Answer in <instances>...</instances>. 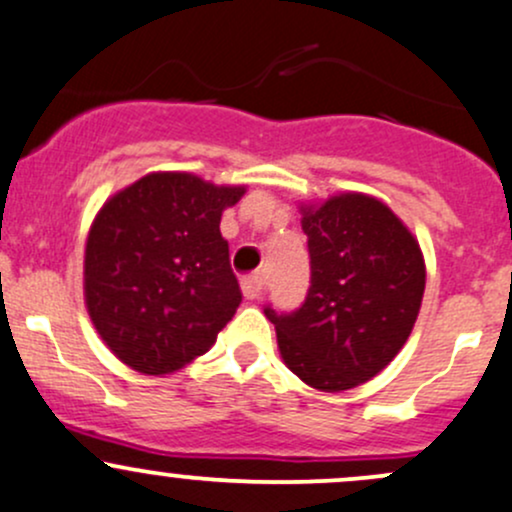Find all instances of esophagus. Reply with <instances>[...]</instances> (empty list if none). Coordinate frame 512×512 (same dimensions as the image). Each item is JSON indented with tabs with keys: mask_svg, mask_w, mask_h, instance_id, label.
<instances>
[{
	"mask_svg": "<svg viewBox=\"0 0 512 512\" xmlns=\"http://www.w3.org/2000/svg\"><path fill=\"white\" fill-rule=\"evenodd\" d=\"M243 296L245 299H250V301H255V299H260L262 294H265V279L260 277V274H252V277H245L243 279Z\"/></svg>",
	"mask_w": 512,
	"mask_h": 512,
	"instance_id": "34e87169",
	"label": "esophagus"
}]
</instances>
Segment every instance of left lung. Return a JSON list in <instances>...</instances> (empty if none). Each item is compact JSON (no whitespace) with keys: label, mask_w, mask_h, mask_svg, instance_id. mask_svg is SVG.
Masks as SVG:
<instances>
[{"label":"left lung","mask_w":512,"mask_h":512,"mask_svg":"<svg viewBox=\"0 0 512 512\" xmlns=\"http://www.w3.org/2000/svg\"><path fill=\"white\" fill-rule=\"evenodd\" d=\"M311 286L301 308L265 316L286 367L318 391L355 389L401 352L425 291L418 240L389 206L367 194L301 206Z\"/></svg>","instance_id":"obj_1"}]
</instances>
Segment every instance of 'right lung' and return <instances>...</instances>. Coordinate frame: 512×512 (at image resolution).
Wrapping results in <instances>:
<instances>
[{
  "mask_svg": "<svg viewBox=\"0 0 512 512\" xmlns=\"http://www.w3.org/2000/svg\"><path fill=\"white\" fill-rule=\"evenodd\" d=\"M245 187L153 172L101 206L84 247V303L104 345L140 374L209 352L243 301L221 216Z\"/></svg>",
  "mask_w": 512,
  "mask_h": 512,
  "instance_id": "obj_1",
  "label": "right lung"
}]
</instances>
